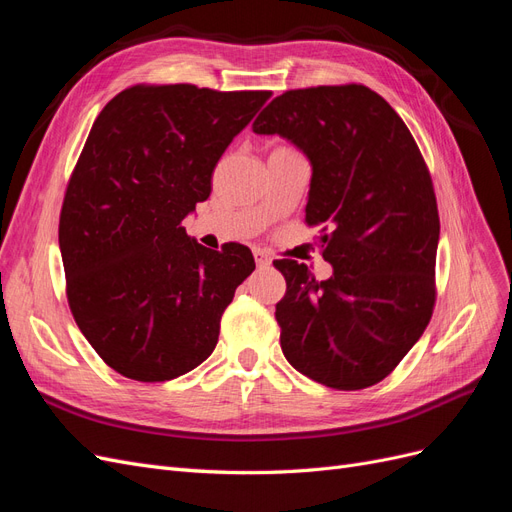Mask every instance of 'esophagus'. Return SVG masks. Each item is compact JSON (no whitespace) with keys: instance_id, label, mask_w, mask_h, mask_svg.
Instances as JSON below:
<instances>
[{"instance_id":"1","label":"esophagus","mask_w":512,"mask_h":512,"mask_svg":"<svg viewBox=\"0 0 512 512\" xmlns=\"http://www.w3.org/2000/svg\"><path fill=\"white\" fill-rule=\"evenodd\" d=\"M254 260L258 267H269L271 265V256L265 250H254Z\"/></svg>"}]
</instances>
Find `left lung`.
<instances>
[{
	"instance_id": "left-lung-1",
	"label": "left lung",
	"mask_w": 512,
	"mask_h": 512,
	"mask_svg": "<svg viewBox=\"0 0 512 512\" xmlns=\"http://www.w3.org/2000/svg\"><path fill=\"white\" fill-rule=\"evenodd\" d=\"M312 162L305 207L320 226L318 282L275 260L286 294L275 305L288 363L324 386L359 391L384 380L423 335L436 305L440 215L429 168L401 117L361 83L290 89L254 121Z\"/></svg>"
}]
</instances>
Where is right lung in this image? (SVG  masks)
Here are the masks:
<instances>
[{"label": "right lung", "mask_w": 512, "mask_h": 512, "mask_svg": "<svg viewBox=\"0 0 512 512\" xmlns=\"http://www.w3.org/2000/svg\"><path fill=\"white\" fill-rule=\"evenodd\" d=\"M271 91L138 83L89 130L59 213L70 312L100 359L138 382L188 374L254 271L250 247L207 250L181 226Z\"/></svg>", "instance_id": "1"}]
</instances>
